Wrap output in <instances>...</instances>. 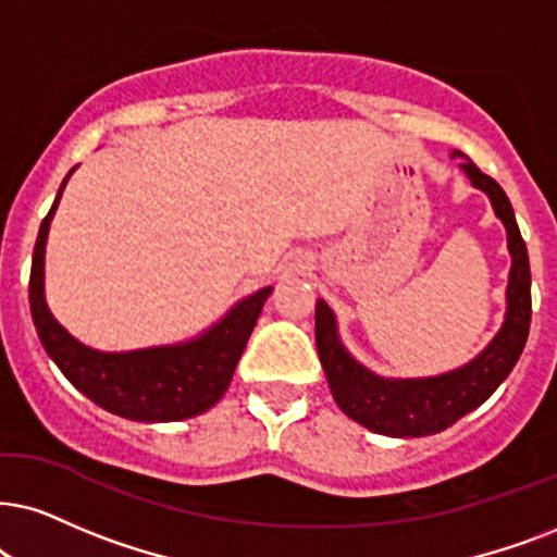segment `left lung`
Returning a JSON list of instances; mask_svg holds the SVG:
<instances>
[{
  "label": "left lung",
  "instance_id": "obj_1",
  "mask_svg": "<svg viewBox=\"0 0 557 557\" xmlns=\"http://www.w3.org/2000/svg\"><path fill=\"white\" fill-rule=\"evenodd\" d=\"M455 157L462 159L460 169L470 185L488 195L496 218L506 228V244L511 255L506 319L488 347L475 360L442 375L380 377L357 362L344 347L336 331L334 311L323 300L315 302V347H319V360L326 372L331 396L349 419L385 436H426L453 426L504 383L522 355L527 334H530V257H527V244L519 234L509 197L502 185L483 174L466 153L453 151V159Z\"/></svg>",
  "mask_w": 557,
  "mask_h": 557
}]
</instances>
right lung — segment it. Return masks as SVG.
I'll return each instance as SVG.
<instances>
[{"label": "right lung", "instance_id": "obj_1", "mask_svg": "<svg viewBox=\"0 0 557 557\" xmlns=\"http://www.w3.org/2000/svg\"><path fill=\"white\" fill-rule=\"evenodd\" d=\"M76 169V166H74ZM66 174L38 231L30 270V313L40 344L69 383L104 411L133 421H182L213 408L231 385L242 351L257 326L272 287L238 300L221 321L195 339L133 351H100L74 339L46 302V242Z\"/></svg>", "mask_w": 557, "mask_h": 557}]
</instances>
